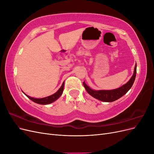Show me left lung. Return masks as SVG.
<instances>
[{"label":"left lung","instance_id":"left-lung-1","mask_svg":"<svg viewBox=\"0 0 154 154\" xmlns=\"http://www.w3.org/2000/svg\"><path fill=\"white\" fill-rule=\"evenodd\" d=\"M136 71L137 65L136 64L134 68V74L132 78H130V80L126 83V84L123 85L122 87H121L118 88H116V89L109 91H94L91 89L89 87L87 86L84 82H83V84L88 94L91 95L92 97H95L96 99L105 102H112L118 100L121 97H122L123 95H125L126 93L130 90V88L132 87L135 81V79H136Z\"/></svg>","mask_w":154,"mask_h":154}]
</instances>
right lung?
<instances>
[{
  "mask_svg": "<svg viewBox=\"0 0 154 154\" xmlns=\"http://www.w3.org/2000/svg\"><path fill=\"white\" fill-rule=\"evenodd\" d=\"M63 87H64V82L62 83L61 87L59 88V90L57 92L54 93V94H53V95H51V96H48L46 97H44V98H40V99L34 98V97H31L29 96H27L26 94V95L31 101L35 102V103H36L41 104V105H48V104L53 103V102H54L55 100H57L58 98H59L60 96L62 94V92L63 91Z\"/></svg>",
  "mask_w": 154,
  "mask_h": 154,
  "instance_id": "add662e5",
  "label": "right lung"
}]
</instances>
